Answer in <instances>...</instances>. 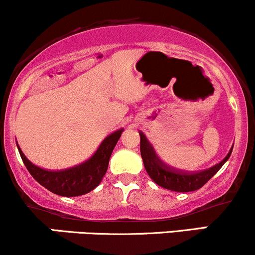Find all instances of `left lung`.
Instances as JSON below:
<instances>
[{
	"mask_svg": "<svg viewBox=\"0 0 255 255\" xmlns=\"http://www.w3.org/2000/svg\"><path fill=\"white\" fill-rule=\"evenodd\" d=\"M140 136V156L143 158L145 170L149 176L156 182L158 186L167 188V190L175 191V192H191V191L199 190L214 176L221 167L226 163L230 157L233 148L230 149L226 157L211 168L202 170V172H184V170L172 168L164 164V162L157 157L156 152L148 142L144 133L139 132Z\"/></svg>",
	"mask_w": 255,
	"mask_h": 255,
	"instance_id": "left-lung-1",
	"label": "left lung"
}]
</instances>
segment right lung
<instances>
[{"label":"right lung","instance_id":"1","mask_svg":"<svg viewBox=\"0 0 255 255\" xmlns=\"http://www.w3.org/2000/svg\"><path fill=\"white\" fill-rule=\"evenodd\" d=\"M124 128L117 130L116 132L109 134L103 140L95 154L79 166L71 167L64 170H46L29 162L27 157L19 149L22 162L31 173L33 178L41 186L51 191L52 193L63 197H76L91 192L103 180V176L109 167V161L113 149L121 138Z\"/></svg>","mask_w":255,"mask_h":255}]
</instances>
